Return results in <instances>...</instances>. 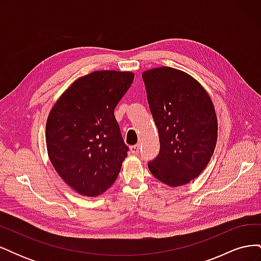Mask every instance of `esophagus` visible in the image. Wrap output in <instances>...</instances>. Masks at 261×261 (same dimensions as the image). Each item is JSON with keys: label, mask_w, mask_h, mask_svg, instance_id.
Listing matches in <instances>:
<instances>
[{"label": "esophagus", "mask_w": 261, "mask_h": 261, "mask_svg": "<svg viewBox=\"0 0 261 261\" xmlns=\"http://www.w3.org/2000/svg\"><path fill=\"white\" fill-rule=\"evenodd\" d=\"M139 144H137V145H134V146H132L130 147V151H132V153L133 154H138L139 153Z\"/></svg>", "instance_id": "esophagus-1"}]
</instances>
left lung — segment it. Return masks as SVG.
Masks as SVG:
<instances>
[{
  "mask_svg": "<svg viewBox=\"0 0 261 261\" xmlns=\"http://www.w3.org/2000/svg\"><path fill=\"white\" fill-rule=\"evenodd\" d=\"M143 80L160 140V152L148 168L165 185H185L199 176L215 151V107L206 89L179 69H148Z\"/></svg>",
  "mask_w": 261,
  "mask_h": 261,
  "instance_id": "obj_1",
  "label": "left lung"
}]
</instances>
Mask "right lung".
Returning a JSON list of instances; mask_svg holds the SVG:
<instances>
[{"mask_svg": "<svg viewBox=\"0 0 261 261\" xmlns=\"http://www.w3.org/2000/svg\"><path fill=\"white\" fill-rule=\"evenodd\" d=\"M134 76L132 72L98 70L80 77L49 113L45 140L50 161L78 194L98 197L118 176L128 147L114 109Z\"/></svg>", "mask_w": 261, "mask_h": 261, "instance_id": "obj_1", "label": "right lung"}]
</instances>
